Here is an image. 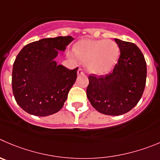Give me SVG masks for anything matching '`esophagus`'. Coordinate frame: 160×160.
<instances>
[{
    "instance_id": "34e87169",
    "label": "esophagus",
    "mask_w": 160,
    "mask_h": 160,
    "mask_svg": "<svg viewBox=\"0 0 160 160\" xmlns=\"http://www.w3.org/2000/svg\"><path fill=\"white\" fill-rule=\"evenodd\" d=\"M85 74V71H83V69H82V68H79L78 70V75H82V74Z\"/></svg>"
}]
</instances>
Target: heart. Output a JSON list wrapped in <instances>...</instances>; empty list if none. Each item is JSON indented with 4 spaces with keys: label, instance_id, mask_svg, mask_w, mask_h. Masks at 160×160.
Returning a JSON list of instances; mask_svg holds the SVG:
<instances>
[{
    "label": "heart",
    "instance_id": "obj_1",
    "mask_svg": "<svg viewBox=\"0 0 160 160\" xmlns=\"http://www.w3.org/2000/svg\"><path fill=\"white\" fill-rule=\"evenodd\" d=\"M73 53L78 60L86 61L89 72L101 75L110 71L116 63L118 47L112 40L86 38L74 45Z\"/></svg>",
    "mask_w": 160,
    "mask_h": 160
}]
</instances>
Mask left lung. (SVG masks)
I'll return each mask as SVG.
<instances>
[{
	"instance_id": "8db88e82",
	"label": "left lung",
	"mask_w": 160,
	"mask_h": 160,
	"mask_svg": "<svg viewBox=\"0 0 160 160\" xmlns=\"http://www.w3.org/2000/svg\"><path fill=\"white\" fill-rule=\"evenodd\" d=\"M120 49L118 63L106 75L89 76L86 95L92 107L102 114L120 115L130 112L142 97L147 66L135 44L115 38Z\"/></svg>"
}]
</instances>
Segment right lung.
<instances>
[{"mask_svg":"<svg viewBox=\"0 0 160 160\" xmlns=\"http://www.w3.org/2000/svg\"><path fill=\"white\" fill-rule=\"evenodd\" d=\"M71 36L43 38L28 44L16 56L12 68L13 95L30 115L48 116L63 108L75 82L78 68L57 64L58 51H64Z\"/></svg>","mask_w":160,"mask_h":160,"instance_id":"right-lung-1","label":"right lung"}]
</instances>
